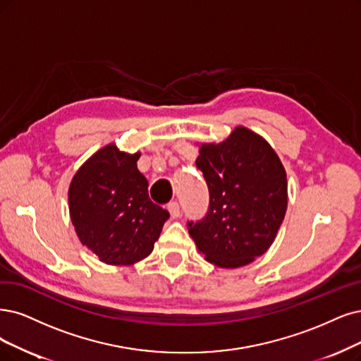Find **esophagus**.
<instances>
[{
	"label": "esophagus",
	"instance_id": "obj_1",
	"mask_svg": "<svg viewBox=\"0 0 361 361\" xmlns=\"http://www.w3.org/2000/svg\"><path fill=\"white\" fill-rule=\"evenodd\" d=\"M168 211H169V214H171L172 219L180 217V214H181L180 204H178V202H171V204L168 205Z\"/></svg>",
	"mask_w": 361,
	"mask_h": 361
}]
</instances>
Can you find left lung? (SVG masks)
I'll list each match as a JSON object with an SVG mask.
<instances>
[{"instance_id":"left-lung-1","label":"left lung","mask_w":361,"mask_h":361,"mask_svg":"<svg viewBox=\"0 0 361 361\" xmlns=\"http://www.w3.org/2000/svg\"><path fill=\"white\" fill-rule=\"evenodd\" d=\"M209 190L207 216L188 221L205 260L235 269L264 255L287 211V176L264 138L238 126L228 140L202 144L196 159Z\"/></svg>"}]
</instances>
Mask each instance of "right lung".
I'll return each mask as SVG.
<instances>
[{"mask_svg": "<svg viewBox=\"0 0 361 361\" xmlns=\"http://www.w3.org/2000/svg\"><path fill=\"white\" fill-rule=\"evenodd\" d=\"M141 153L102 147L80 166L68 190L80 243L106 264H133L150 255L169 212L152 202L137 168Z\"/></svg>", "mask_w": 361, "mask_h": 361, "instance_id": "obj_1", "label": "right lung"}]
</instances>
